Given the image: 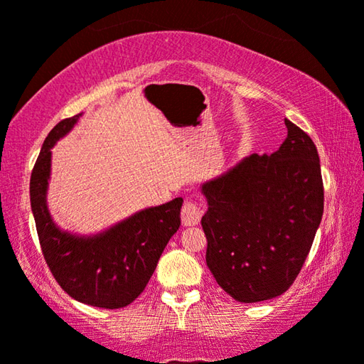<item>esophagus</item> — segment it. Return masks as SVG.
<instances>
[{"label": "esophagus", "instance_id": "obj_1", "mask_svg": "<svg viewBox=\"0 0 364 364\" xmlns=\"http://www.w3.org/2000/svg\"><path fill=\"white\" fill-rule=\"evenodd\" d=\"M181 220L183 226H195L201 220V211L198 205L192 200H187L181 210Z\"/></svg>", "mask_w": 364, "mask_h": 364}]
</instances>
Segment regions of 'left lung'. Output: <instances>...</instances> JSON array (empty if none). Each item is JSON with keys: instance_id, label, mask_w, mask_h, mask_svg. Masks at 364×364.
<instances>
[{"instance_id": "8db88e82", "label": "left lung", "mask_w": 364, "mask_h": 364, "mask_svg": "<svg viewBox=\"0 0 364 364\" xmlns=\"http://www.w3.org/2000/svg\"><path fill=\"white\" fill-rule=\"evenodd\" d=\"M288 136L273 154H250L203 183L201 218L206 265L239 303L283 294L309 254L323 213V183L316 144L284 119Z\"/></svg>"}]
</instances>
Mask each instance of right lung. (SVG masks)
Listing matches in <instances>:
<instances>
[{"mask_svg": "<svg viewBox=\"0 0 364 364\" xmlns=\"http://www.w3.org/2000/svg\"><path fill=\"white\" fill-rule=\"evenodd\" d=\"M81 114L61 120L43 141L31 176V206L41 249L57 283L80 303L119 309L146 288L169 239L181 226L182 198L139 211L94 237H77L53 225L47 186L53 144Z\"/></svg>", "mask_w": 364, "mask_h": 364, "instance_id": "right-lung-1", "label": "right lung"}]
</instances>
